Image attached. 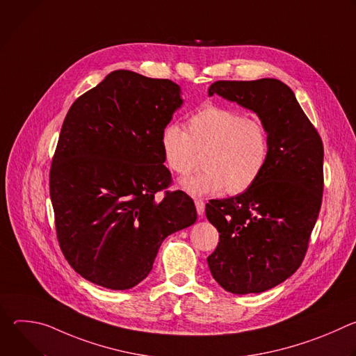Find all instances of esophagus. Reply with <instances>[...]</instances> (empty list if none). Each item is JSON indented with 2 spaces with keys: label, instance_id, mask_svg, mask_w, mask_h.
Listing matches in <instances>:
<instances>
[{
  "label": "esophagus",
  "instance_id": "34e87169",
  "mask_svg": "<svg viewBox=\"0 0 356 356\" xmlns=\"http://www.w3.org/2000/svg\"><path fill=\"white\" fill-rule=\"evenodd\" d=\"M194 204H195V210H197V214H198L200 217L204 216V211H206V204H204V201L200 200V198H195Z\"/></svg>",
  "mask_w": 356,
  "mask_h": 356
}]
</instances>
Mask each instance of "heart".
<instances>
[{
  "label": "heart",
  "instance_id": "obj_1",
  "mask_svg": "<svg viewBox=\"0 0 356 356\" xmlns=\"http://www.w3.org/2000/svg\"><path fill=\"white\" fill-rule=\"evenodd\" d=\"M166 166L186 175L197 166L202 152V170L181 180L193 195L216 194L225 190L239 194L261 177L269 158V134L265 124L245 118L236 110L206 104L187 120V131L168 124L161 135Z\"/></svg>",
  "mask_w": 356,
  "mask_h": 356
}]
</instances>
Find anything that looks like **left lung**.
<instances>
[{"instance_id":"obj_1","label":"left lung","mask_w":356,"mask_h":356,"mask_svg":"<svg viewBox=\"0 0 356 356\" xmlns=\"http://www.w3.org/2000/svg\"><path fill=\"white\" fill-rule=\"evenodd\" d=\"M214 94L259 117L269 134V158L252 187L206 206L220 232L207 264L227 291L262 293L290 277L307 252L323 200V140L280 80H221L209 88Z\"/></svg>"}]
</instances>
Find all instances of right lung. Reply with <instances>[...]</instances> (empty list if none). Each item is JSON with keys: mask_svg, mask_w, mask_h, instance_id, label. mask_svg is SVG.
Returning a JSON list of instances; mask_svg holds the SVG:
<instances>
[{"mask_svg": "<svg viewBox=\"0 0 356 356\" xmlns=\"http://www.w3.org/2000/svg\"><path fill=\"white\" fill-rule=\"evenodd\" d=\"M180 87L115 70L80 95L62 125L49 175L60 249L88 282L127 290L152 270L170 234L197 211L172 181L161 135L183 106Z\"/></svg>", "mask_w": 356, "mask_h": 356, "instance_id": "right-lung-1", "label": "right lung"}]
</instances>
